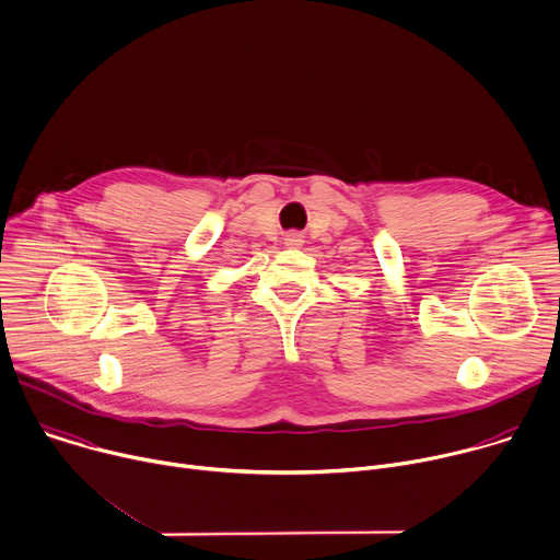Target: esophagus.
<instances>
[{"instance_id":"obj_1","label":"esophagus","mask_w":560,"mask_h":560,"mask_svg":"<svg viewBox=\"0 0 560 560\" xmlns=\"http://www.w3.org/2000/svg\"><path fill=\"white\" fill-rule=\"evenodd\" d=\"M283 244H285L288 248H299V246H303V235H299V233H285V235H283Z\"/></svg>"}]
</instances>
